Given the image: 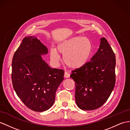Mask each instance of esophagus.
I'll return each mask as SVG.
<instances>
[{
    "label": "esophagus",
    "instance_id": "1",
    "mask_svg": "<svg viewBox=\"0 0 130 130\" xmlns=\"http://www.w3.org/2000/svg\"><path fill=\"white\" fill-rule=\"evenodd\" d=\"M69 77H70V74H69L68 72L65 71L64 72V77L69 78Z\"/></svg>",
    "mask_w": 130,
    "mask_h": 130
}]
</instances>
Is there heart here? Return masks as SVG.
Returning <instances> with one entry per match:
<instances>
[{
  "label": "heart",
  "instance_id": "b5f03b06",
  "mask_svg": "<svg viewBox=\"0 0 130 130\" xmlns=\"http://www.w3.org/2000/svg\"><path fill=\"white\" fill-rule=\"evenodd\" d=\"M57 49H51L50 56L53 61H58L59 52L63 55V61L66 65L78 68L86 64L89 59L93 51V44L88 38L74 36L62 41L57 45Z\"/></svg>",
  "mask_w": 130,
  "mask_h": 130
}]
</instances>
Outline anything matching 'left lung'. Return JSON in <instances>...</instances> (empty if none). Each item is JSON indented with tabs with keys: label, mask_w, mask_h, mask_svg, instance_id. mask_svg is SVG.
<instances>
[{
	"label": "left lung",
	"mask_w": 130,
	"mask_h": 130,
	"mask_svg": "<svg viewBox=\"0 0 130 130\" xmlns=\"http://www.w3.org/2000/svg\"><path fill=\"white\" fill-rule=\"evenodd\" d=\"M115 55L105 38L90 61L72 71L75 84V99L82 110H93L102 106L115 87Z\"/></svg>",
	"instance_id": "8db88e82"
}]
</instances>
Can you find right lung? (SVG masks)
<instances>
[{"label":"right lung","instance_id":"right-lung-1","mask_svg":"<svg viewBox=\"0 0 130 130\" xmlns=\"http://www.w3.org/2000/svg\"><path fill=\"white\" fill-rule=\"evenodd\" d=\"M48 49L34 36L22 41L12 59L11 79L18 97L35 111L49 109L54 104L56 90L64 71L51 68L41 58Z\"/></svg>","mask_w":130,"mask_h":130}]
</instances>
